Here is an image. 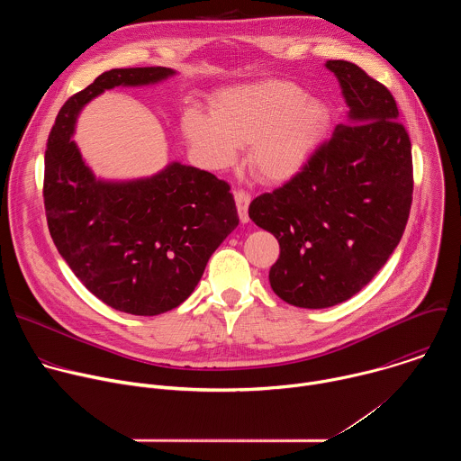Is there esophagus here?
<instances>
[{"mask_svg":"<svg viewBox=\"0 0 461 461\" xmlns=\"http://www.w3.org/2000/svg\"><path fill=\"white\" fill-rule=\"evenodd\" d=\"M233 196H235V204H237V212H239L240 222H248V221H249V217H248V206H249L251 196H249L246 191H240V189L235 191Z\"/></svg>","mask_w":461,"mask_h":461,"instance_id":"34e87169","label":"esophagus"}]
</instances>
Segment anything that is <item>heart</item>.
Listing matches in <instances>:
<instances>
[{
  "instance_id": "heart-1",
  "label": "heart",
  "mask_w": 461,
  "mask_h": 461,
  "mask_svg": "<svg viewBox=\"0 0 461 461\" xmlns=\"http://www.w3.org/2000/svg\"><path fill=\"white\" fill-rule=\"evenodd\" d=\"M182 133L201 162L230 167L248 146L251 173L268 184L294 178L310 162L328 125L330 109L288 80H262L221 89L210 113L187 109Z\"/></svg>"
}]
</instances>
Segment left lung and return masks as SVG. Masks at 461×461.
I'll use <instances>...</instances> for the list:
<instances>
[{
	"instance_id": "8db88e82",
	"label": "left lung",
	"mask_w": 461,
	"mask_h": 461,
	"mask_svg": "<svg viewBox=\"0 0 461 461\" xmlns=\"http://www.w3.org/2000/svg\"><path fill=\"white\" fill-rule=\"evenodd\" d=\"M348 122L283 187L257 196L249 219L279 240L272 290L299 308L339 304L383 268L412 204V149L390 91L356 63L328 59Z\"/></svg>"
}]
</instances>
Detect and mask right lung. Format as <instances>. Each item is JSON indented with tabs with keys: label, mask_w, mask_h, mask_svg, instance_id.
Wrapping results in <instances>:
<instances>
[{
	"label": "right lung",
	"mask_w": 461,
	"mask_h": 461,
	"mask_svg": "<svg viewBox=\"0 0 461 461\" xmlns=\"http://www.w3.org/2000/svg\"><path fill=\"white\" fill-rule=\"evenodd\" d=\"M169 68L102 73L59 109L45 149L43 201L50 237L84 286L107 306L158 315L199 285L212 253L239 226L224 180L171 162L158 173L105 180L73 140L82 109L114 87L155 86Z\"/></svg>",
	"instance_id": "obj_1"
}]
</instances>
